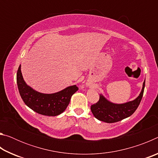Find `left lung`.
Listing matches in <instances>:
<instances>
[{
	"label": "left lung",
	"mask_w": 158,
	"mask_h": 158,
	"mask_svg": "<svg viewBox=\"0 0 158 158\" xmlns=\"http://www.w3.org/2000/svg\"><path fill=\"white\" fill-rule=\"evenodd\" d=\"M145 80L143 83V86L139 95L134 100L123 104H116L109 101L107 99L100 94V100L95 105L90 106L93 114L99 121L112 123L130 116L139 105L142 99Z\"/></svg>",
	"instance_id": "8db88e82"
}]
</instances>
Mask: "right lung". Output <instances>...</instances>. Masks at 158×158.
<instances>
[{
	"mask_svg": "<svg viewBox=\"0 0 158 158\" xmlns=\"http://www.w3.org/2000/svg\"><path fill=\"white\" fill-rule=\"evenodd\" d=\"M17 83L19 92L26 105L37 114L49 116L62 114L68 107L72 96L79 89L76 85H73L51 94L37 92L26 84L21 73V65L17 70Z\"/></svg>",
	"mask_w": 158,
	"mask_h": 158,
	"instance_id": "obj_1",
	"label": "right lung"
}]
</instances>
